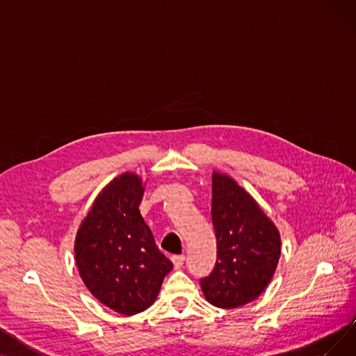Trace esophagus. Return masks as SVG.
Instances as JSON below:
<instances>
[{
    "label": "esophagus",
    "mask_w": 356,
    "mask_h": 356,
    "mask_svg": "<svg viewBox=\"0 0 356 356\" xmlns=\"http://www.w3.org/2000/svg\"><path fill=\"white\" fill-rule=\"evenodd\" d=\"M172 263L175 266V268H180L184 263V255H173L172 257Z\"/></svg>",
    "instance_id": "obj_1"
}]
</instances>
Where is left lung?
<instances>
[{
  "label": "left lung",
  "instance_id": "obj_1",
  "mask_svg": "<svg viewBox=\"0 0 356 356\" xmlns=\"http://www.w3.org/2000/svg\"><path fill=\"white\" fill-rule=\"evenodd\" d=\"M216 264L200 280L207 300L220 309L244 306L263 293L282 255V236L258 202L231 176L212 173Z\"/></svg>",
  "mask_w": 356,
  "mask_h": 356
}]
</instances>
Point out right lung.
<instances>
[{
  "label": "right lung",
  "mask_w": 356,
  "mask_h": 356,
  "mask_svg": "<svg viewBox=\"0 0 356 356\" xmlns=\"http://www.w3.org/2000/svg\"><path fill=\"white\" fill-rule=\"evenodd\" d=\"M144 181L125 172L99 192L74 238V261L90 294L117 313L152 306L173 264L157 248L140 203Z\"/></svg>",
  "instance_id": "1"
}]
</instances>
